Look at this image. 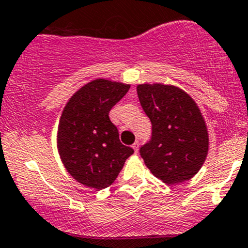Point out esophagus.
Here are the masks:
<instances>
[{"label": "esophagus", "instance_id": "esophagus-1", "mask_svg": "<svg viewBox=\"0 0 248 248\" xmlns=\"http://www.w3.org/2000/svg\"><path fill=\"white\" fill-rule=\"evenodd\" d=\"M139 147H140V143L139 142H135L134 144H132V148H134V151H135V153H137V152H139Z\"/></svg>", "mask_w": 248, "mask_h": 248}]
</instances>
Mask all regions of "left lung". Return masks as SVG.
I'll return each mask as SVG.
<instances>
[{
  "label": "left lung",
  "mask_w": 248,
  "mask_h": 248,
  "mask_svg": "<svg viewBox=\"0 0 248 248\" xmlns=\"http://www.w3.org/2000/svg\"><path fill=\"white\" fill-rule=\"evenodd\" d=\"M140 104L152 123V137L140 148L147 168L168 185L192 178L208 152V134L194 100L173 85H137Z\"/></svg>",
  "instance_id": "left-lung-1"
}]
</instances>
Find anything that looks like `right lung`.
I'll return each instance as SVG.
<instances>
[{
    "instance_id": "1",
    "label": "right lung",
    "mask_w": 248,
    "mask_h": 248,
    "mask_svg": "<svg viewBox=\"0 0 248 248\" xmlns=\"http://www.w3.org/2000/svg\"><path fill=\"white\" fill-rule=\"evenodd\" d=\"M130 89L129 84L95 79L72 95L58 127V149L66 170L87 187L100 190L118 177L134 153L119 140L109 111Z\"/></svg>"
}]
</instances>
